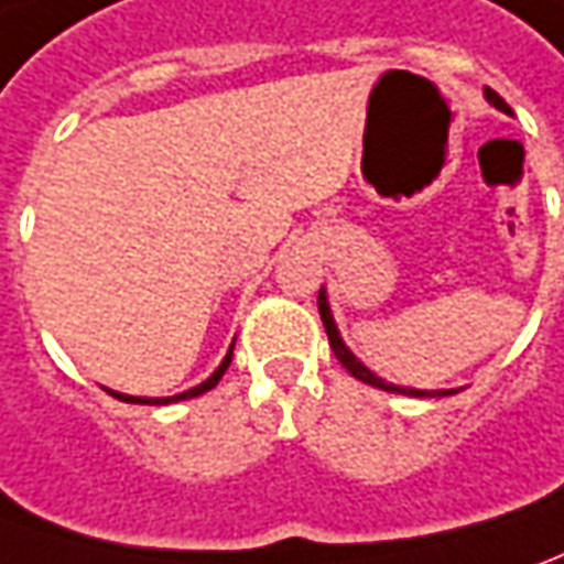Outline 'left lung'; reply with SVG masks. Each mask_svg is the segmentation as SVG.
<instances>
[{
  "mask_svg": "<svg viewBox=\"0 0 564 564\" xmlns=\"http://www.w3.org/2000/svg\"><path fill=\"white\" fill-rule=\"evenodd\" d=\"M485 98L491 101L497 110H507L509 107L507 101L497 95L494 89H485ZM317 312H321V321H324V330H327V339H330V348L333 355L339 358V364L346 367L348 373L355 379H361L367 386H377V389H386V392H398V394H411V398H442V394H454L457 389H411V386H394V382H386L382 377H377L367 364H361L355 358V351L346 346V339H343V333L336 327V321H333V312H330V299H327V290L321 286V293H317Z\"/></svg>",
  "mask_w": 564,
  "mask_h": 564,
  "instance_id": "left-lung-1",
  "label": "left lung"
}]
</instances>
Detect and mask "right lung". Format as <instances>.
Masks as SVG:
<instances>
[{"label":"right lung","instance_id":"1","mask_svg":"<svg viewBox=\"0 0 564 564\" xmlns=\"http://www.w3.org/2000/svg\"><path fill=\"white\" fill-rule=\"evenodd\" d=\"M231 355H234V343L228 348V355L221 358L216 370H213V377H206L200 386H194V389H187L182 394H170V398H144V394H122V392H113V389H107V392L113 394V398H120V401H129V404H172V401H187V398H197V394L209 392V389H216V382L225 377V370H228V364H231Z\"/></svg>","mask_w":564,"mask_h":564}]
</instances>
